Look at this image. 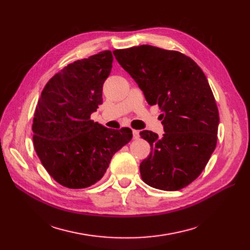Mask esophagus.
<instances>
[{"mask_svg": "<svg viewBox=\"0 0 250 250\" xmlns=\"http://www.w3.org/2000/svg\"><path fill=\"white\" fill-rule=\"evenodd\" d=\"M132 135H133V139H134V140L139 139V138H140V132H139V130L133 129V130H132Z\"/></svg>", "mask_w": 250, "mask_h": 250, "instance_id": "1", "label": "esophagus"}]
</instances>
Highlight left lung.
Listing matches in <instances>:
<instances>
[{
	"label": "left lung",
	"mask_w": 250,
	"mask_h": 250,
	"mask_svg": "<svg viewBox=\"0 0 250 250\" xmlns=\"http://www.w3.org/2000/svg\"><path fill=\"white\" fill-rule=\"evenodd\" d=\"M118 62L157 104L165 133L143 130L151 152L140 165L142 179L164 191H177L197 178L217 145L219 112L213 92L193 59L177 51L142 44L113 51Z\"/></svg>",
	"instance_id": "obj_1"
}]
</instances>
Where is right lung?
I'll use <instances>...</instances> for the list:
<instances>
[{
  "label": "right lung",
  "mask_w": 250,
  "mask_h": 250,
  "mask_svg": "<svg viewBox=\"0 0 250 250\" xmlns=\"http://www.w3.org/2000/svg\"><path fill=\"white\" fill-rule=\"evenodd\" d=\"M112 60L107 50L67 64L49 80L37 103L34 149L44 169L65 188L95 185L113 154L132 139L130 128L109 129L90 120L102 103Z\"/></svg>",
  "instance_id": "right-lung-1"
}]
</instances>
